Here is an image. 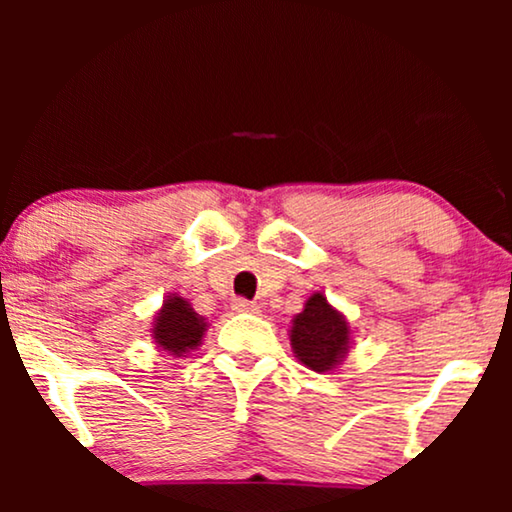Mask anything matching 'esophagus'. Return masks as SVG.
Masks as SVG:
<instances>
[{"label": "esophagus", "mask_w": 512, "mask_h": 512, "mask_svg": "<svg viewBox=\"0 0 512 512\" xmlns=\"http://www.w3.org/2000/svg\"><path fill=\"white\" fill-rule=\"evenodd\" d=\"M233 310H235V312L258 314V305L251 303V300H247V298H235V300H233Z\"/></svg>", "instance_id": "obj_1"}]
</instances>
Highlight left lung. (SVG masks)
Instances as JSON below:
<instances>
[{
  "label": "left lung",
  "mask_w": 512,
  "mask_h": 512,
  "mask_svg": "<svg viewBox=\"0 0 512 512\" xmlns=\"http://www.w3.org/2000/svg\"><path fill=\"white\" fill-rule=\"evenodd\" d=\"M349 328L347 321L328 305L321 293L305 303V310L293 319L291 345L293 352L307 368L326 373L338 366L347 354Z\"/></svg>",
  "instance_id": "8db88e82"
}]
</instances>
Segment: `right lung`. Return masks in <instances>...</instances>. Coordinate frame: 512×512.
Instances as JSON below:
<instances>
[{
  "instance_id": "1",
  "label": "right lung",
  "mask_w": 512,
  "mask_h": 512,
  "mask_svg": "<svg viewBox=\"0 0 512 512\" xmlns=\"http://www.w3.org/2000/svg\"><path fill=\"white\" fill-rule=\"evenodd\" d=\"M205 326V319L184 298L170 296L153 326V338L167 352L179 356L200 345Z\"/></svg>"
}]
</instances>
